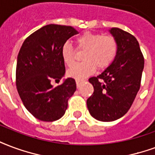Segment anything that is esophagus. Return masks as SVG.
I'll list each match as a JSON object with an SVG mask.
<instances>
[{"label":"esophagus","mask_w":155,"mask_h":155,"mask_svg":"<svg viewBox=\"0 0 155 155\" xmlns=\"http://www.w3.org/2000/svg\"><path fill=\"white\" fill-rule=\"evenodd\" d=\"M76 85H77V87H80V85L81 84V83L82 82H84L83 81H81V80H76Z\"/></svg>","instance_id":"esophagus-1"}]
</instances>
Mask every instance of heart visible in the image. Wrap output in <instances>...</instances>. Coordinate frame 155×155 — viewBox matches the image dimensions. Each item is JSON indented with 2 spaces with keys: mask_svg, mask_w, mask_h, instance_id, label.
Wrapping results in <instances>:
<instances>
[{
  "mask_svg": "<svg viewBox=\"0 0 155 155\" xmlns=\"http://www.w3.org/2000/svg\"><path fill=\"white\" fill-rule=\"evenodd\" d=\"M79 51H84L83 62L74 66L68 71V75L74 79H84L96 70L106 69L113 62L118 51V43L113 35H103L85 32L76 38ZM61 58L66 66L71 67L75 60V50L69 42L64 43L61 51Z\"/></svg>",
  "mask_w": 155,
  "mask_h": 155,
  "instance_id": "heart-1",
  "label": "heart"
}]
</instances>
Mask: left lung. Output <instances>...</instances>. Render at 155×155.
I'll return each instance as SVG.
<instances>
[{"instance_id":"obj_1","label":"left lung","mask_w":155,"mask_h":155,"mask_svg":"<svg viewBox=\"0 0 155 155\" xmlns=\"http://www.w3.org/2000/svg\"><path fill=\"white\" fill-rule=\"evenodd\" d=\"M110 33L118 43L115 60L97 77L89 79L94 91L87 99L93 117L101 121H113L130 109L141 82L145 59L132 34L118 28Z\"/></svg>"}]
</instances>
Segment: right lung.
<instances>
[{
    "instance_id": "1",
    "label": "right lung",
    "mask_w": 155,
    "mask_h": 155,
    "mask_svg": "<svg viewBox=\"0 0 155 155\" xmlns=\"http://www.w3.org/2000/svg\"><path fill=\"white\" fill-rule=\"evenodd\" d=\"M79 34L71 26L48 25L38 29L23 42L17 57L16 88L25 107L38 120L57 121L68 107L76 90L73 78L54 87L66 73L61 51L71 37Z\"/></svg>"
}]
</instances>
